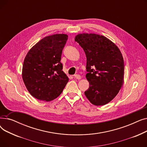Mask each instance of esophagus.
Instances as JSON below:
<instances>
[{"label":"esophagus","mask_w":147,"mask_h":147,"mask_svg":"<svg viewBox=\"0 0 147 147\" xmlns=\"http://www.w3.org/2000/svg\"><path fill=\"white\" fill-rule=\"evenodd\" d=\"M74 78L76 79H81V76L79 74H75L74 75Z\"/></svg>","instance_id":"obj_1"}]
</instances>
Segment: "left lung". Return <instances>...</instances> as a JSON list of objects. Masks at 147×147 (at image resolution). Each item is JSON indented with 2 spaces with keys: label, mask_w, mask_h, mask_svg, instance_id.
<instances>
[{
  "label": "left lung",
  "mask_w": 147,
  "mask_h": 147,
  "mask_svg": "<svg viewBox=\"0 0 147 147\" xmlns=\"http://www.w3.org/2000/svg\"><path fill=\"white\" fill-rule=\"evenodd\" d=\"M86 57L87 80L84 92L95 105H104L117 95L123 83L125 65L121 53L109 38L96 34H79L75 37Z\"/></svg>",
  "instance_id": "obj_1"
}]
</instances>
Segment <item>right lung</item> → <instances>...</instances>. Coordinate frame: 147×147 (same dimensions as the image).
Wrapping results in <instances>:
<instances>
[{
	"label": "right lung",
	"mask_w": 147,
	"mask_h": 147,
	"mask_svg": "<svg viewBox=\"0 0 147 147\" xmlns=\"http://www.w3.org/2000/svg\"><path fill=\"white\" fill-rule=\"evenodd\" d=\"M68 36L64 34L45 37L27 53L22 66L25 85L35 98L50 101L63 92L68 78L63 71L62 52Z\"/></svg>",
	"instance_id": "add662e5"
}]
</instances>
